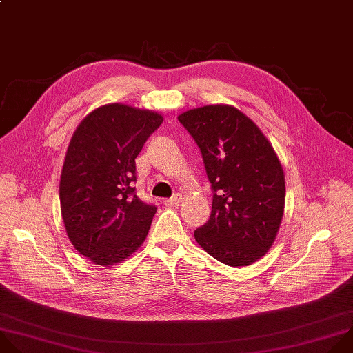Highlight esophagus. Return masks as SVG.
Here are the masks:
<instances>
[{
	"label": "esophagus",
	"instance_id": "1",
	"mask_svg": "<svg viewBox=\"0 0 353 353\" xmlns=\"http://www.w3.org/2000/svg\"><path fill=\"white\" fill-rule=\"evenodd\" d=\"M181 201H182V194H175V196H172V197L164 200V204L168 205V207H175V205H178Z\"/></svg>",
	"mask_w": 353,
	"mask_h": 353
}]
</instances>
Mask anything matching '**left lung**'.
Segmentation results:
<instances>
[{"instance_id":"obj_1","label":"left lung","mask_w":353,"mask_h":353,"mask_svg":"<svg viewBox=\"0 0 353 353\" xmlns=\"http://www.w3.org/2000/svg\"><path fill=\"white\" fill-rule=\"evenodd\" d=\"M213 189L208 221L196 242L219 261L250 265L272 246L285 205V175L268 139L238 108L204 105L182 112Z\"/></svg>"}]
</instances>
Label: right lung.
<instances>
[{
	"label": "right lung",
	"mask_w": 353,
	"mask_h": 353,
	"mask_svg": "<svg viewBox=\"0 0 353 353\" xmlns=\"http://www.w3.org/2000/svg\"><path fill=\"white\" fill-rule=\"evenodd\" d=\"M163 115L126 104L88 114L70 139L59 181L61 214L74 248L97 265L110 267L145 242L157 207L133 188L134 159Z\"/></svg>",
	"instance_id": "obj_1"
}]
</instances>
